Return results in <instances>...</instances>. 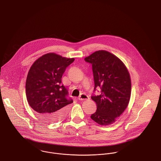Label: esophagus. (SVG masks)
I'll list each match as a JSON object with an SVG mask.
<instances>
[{
  "label": "esophagus",
  "instance_id": "obj_1",
  "mask_svg": "<svg viewBox=\"0 0 161 161\" xmlns=\"http://www.w3.org/2000/svg\"><path fill=\"white\" fill-rule=\"evenodd\" d=\"M78 99L79 100H81V101H82V100H89V97H88V96H87V95L81 94Z\"/></svg>",
  "mask_w": 161,
  "mask_h": 161
}]
</instances>
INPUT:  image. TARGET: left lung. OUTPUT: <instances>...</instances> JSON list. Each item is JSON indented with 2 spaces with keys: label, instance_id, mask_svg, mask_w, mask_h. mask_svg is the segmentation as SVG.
Returning <instances> with one entry per match:
<instances>
[{
  "label": "left lung",
  "instance_id": "left-lung-1",
  "mask_svg": "<svg viewBox=\"0 0 161 161\" xmlns=\"http://www.w3.org/2000/svg\"><path fill=\"white\" fill-rule=\"evenodd\" d=\"M92 64L95 88L101 93L91 98L97 104L91 119L101 125L113 124L127 108L131 95V79L124 63L106 50H98L85 58Z\"/></svg>",
  "mask_w": 161,
  "mask_h": 161
}]
</instances>
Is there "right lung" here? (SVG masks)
<instances>
[{
  "label": "right lung",
  "mask_w": 161,
  "mask_h": 161,
  "mask_svg": "<svg viewBox=\"0 0 161 161\" xmlns=\"http://www.w3.org/2000/svg\"><path fill=\"white\" fill-rule=\"evenodd\" d=\"M74 58L55 53L45 54L36 59L29 69L26 82V94L29 106L42 119L49 122L62 120L68 112V90L61 84L66 68Z\"/></svg>",
  "instance_id": "obj_1"
}]
</instances>
